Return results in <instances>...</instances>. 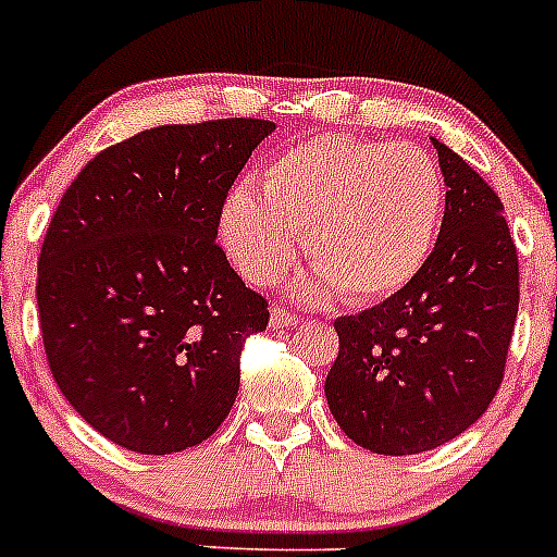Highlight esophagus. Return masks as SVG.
Segmentation results:
<instances>
[{
    "label": "esophagus",
    "instance_id": "obj_1",
    "mask_svg": "<svg viewBox=\"0 0 557 557\" xmlns=\"http://www.w3.org/2000/svg\"><path fill=\"white\" fill-rule=\"evenodd\" d=\"M295 323H298V314H293L289 309L284 307L270 309V326L273 329H287V326H295Z\"/></svg>",
    "mask_w": 557,
    "mask_h": 557
}]
</instances>
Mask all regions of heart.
Wrapping results in <instances>:
<instances>
[{
  "label": "heart",
  "mask_w": 557,
  "mask_h": 557,
  "mask_svg": "<svg viewBox=\"0 0 557 557\" xmlns=\"http://www.w3.org/2000/svg\"><path fill=\"white\" fill-rule=\"evenodd\" d=\"M250 191L220 211V239L253 284L278 282L298 253L314 275L309 295L382 301L421 273L444 218V184L421 147L314 136L270 161Z\"/></svg>",
  "instance_id": "1"
}]
</instances>
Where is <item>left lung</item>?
<instances>
[{
    "mask_svg": "<svg viewBox=\"0 0 557 557\" xmlns=\"http://www.w3.org/2000/svg\"><path fill=\"white\" fill-rule=\"evenodd\" d=\"M432 145L446 209L430 259L387 301L334 321L329 410L376 455H418L469 430L499 391L519 312L502 200L455 150Z\"/></svg>",
    "mask_w": 557,
    "mask_h": 557,
    "instance_id": "1",
    "label": "left lung"
}]
</instances>
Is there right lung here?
Instances as JSON below:
<instances>
[{"label":"right lung","mask_w":557,"mask_h":557,"mask_svg":"<svg viewBox=\"0 0 557 557\" xmlns=\"http://www.w3.org/2000/svg\"><path fill=\"white\" fill-rule=\"evenodd\" d=\"M268 120L161 125L97 152L38 256L49 371L102 437L139 455L203 444L239 391L268 301L220 248L228 189Z\"/></svg>","instance_id":"add662e5"}]
</instances>
